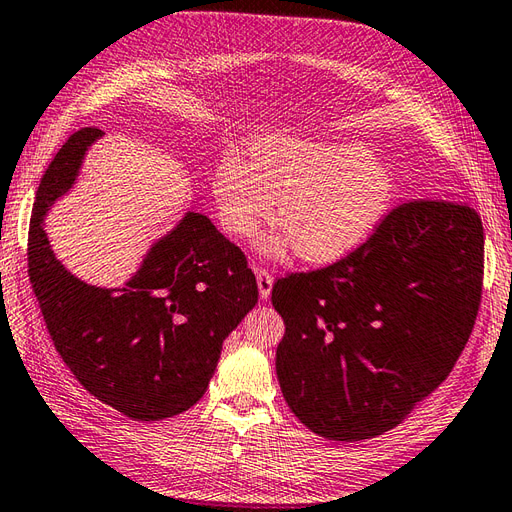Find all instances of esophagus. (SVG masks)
Returning <instances> with one entry per match:
<instances>
[{
	"instance_id": "esophagus-1",
	"label": "esophagus",
	"mask_w": 512,
	"mask_h": 512,
	"mask_svg": "<svg viewBox=\"0 0 512 512\" xmlns=\"http://www.w3.org/2000/svg\"><path fill=\"white\" fill-rule=\"evenodd\" d=\"M256 282H258L260 297L269 299L271 297V289H273V276H271V273L267 269L256 267Z\"/></svg>"
}]
</instances>
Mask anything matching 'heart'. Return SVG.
<instances>
[{"label": "heart", "instance_id": "b5f03b06", "mask_svg": "<svg viewBox=\"0 0 512 512\" xmlns=\"http://www.w3.org/2000/svg\"><path fill=\"white\" fill-rule=\"evenodd\" d=\"M213 197L230 234H254L276 215L284 234L265 236L258 252L280 256L293 245L308 265H330L363 247L391 210L395 180L365 145L273 134L254 158L228 149L217 162Z\"/></svg>", "mask_w": 512, "mask_h": 512}]
</instances>
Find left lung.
Instances as JSON below:
<instances>
[{"instance_id": "8db88e82", "label": "left lung", "mask_w": 512, "mask_h": 512, "mask_svg": "<svg viewBox=\"0 0 512 512\" xmlns=\"http://www.w3.org/2000/svg\"><path fill=\"white\" fill-rule=\"evenodd\" d=\"M482 263L476 210L423 199L391 210L339 263L278 280L276 373L293 415L345 443L402 423L469 341Z\"/></svg>"}]
</instances>
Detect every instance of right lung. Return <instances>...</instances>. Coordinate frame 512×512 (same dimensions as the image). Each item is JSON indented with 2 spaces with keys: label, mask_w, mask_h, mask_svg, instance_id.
<instances>
[{
  "label": "right lung",
  "mask_w": 512,
  "mask_h": 512,
  "mask_svg": "<svg viewBox=\"0 0 512 512\" xmlns=\"http://www.w3.org/2000/svg\"><path fill=\"white\" fill-rule=\"evenodd\" d=\"M102 136L78 130L47 167L30 219L28 273L54 347L84 389L134 421H158L206 393L223 341L258 302V284L241 249L193 210L147 249L119 289L67 271L45 217Z\"/></svg>",
  "instance_id": "obj_1"
}]
</instances>
